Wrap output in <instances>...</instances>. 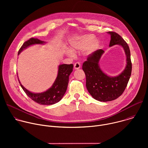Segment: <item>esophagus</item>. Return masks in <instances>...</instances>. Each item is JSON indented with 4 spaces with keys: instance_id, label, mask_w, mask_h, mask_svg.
<instances>
[{
    "instance_id": "34e87169",
    "label": "esophagus",
    "mask_w": 148,
    "mask_h": 148,
    "mask_svg": "<svg viewBox=\"0 0 148 148\" xmlns=\"http://www.w3.org/2000/svg\"><path fill=\"white\" fill-rule=\"evenodd\" d=\"M74 68L75 70H78L80 68V64L79 62H75L74 64Z\"/></svg>"
}]
</instances>
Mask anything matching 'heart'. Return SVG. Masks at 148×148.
Segmentation results:
<instances>
[{
  "label": "heart",
  "instance_id": "heart-1",
  "mask_svg": "<svg viewBox=\"0 0 148 148\" xmlns=\"http://www.w3.org/2000/svg\"><path fill=\"white\" fill-rule=\"evenodd\" d=\"M95 36L93 34H84L75 36L70 40V46L71 51L67 49L66 54L70 57L74 55L73 51H82L84 55L90 57L94 54L99 49L101 41L98 38H95Z\"/></svg>",
  "mask_w": 148,
  "mask_h": 148
}]
</instances>
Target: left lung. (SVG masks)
I'll list each match as a JSON object with an SVG mask.
<instances>
[{"mask_svg": "<svg viewBox=\"0 0 148 148\" xmlns=\"http://www.w3.org/2000/svg\"><path fill=\"white\" fill-rule=\"evenodd\" d=\"M111 36L110 47L121 46L126 55V66L118 75L111 77L101 69L99 62L104 53L102 49L88 57L83 63L82 70L86 76V87L91 95L96 100L107 102L114 100L123 92L130 78L132 71L131 53L128 44L121 36L115 32H109Z\"/></svg>", "mask_w": 148, "mask_h": 148, "instance_id": "1", "label": "left lung"}]
</instances>
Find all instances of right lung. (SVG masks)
I'll return each instance as SVG.
<instances>
[{"mask_svg": "<svg viewBox=\"0 0 148 148\" xmlns=\"http://www.w3.org/2000/svg\"><path fill=\"white\" fill-rule=\"evenodd\" d=\"M45 43L46 42L44 41H41L38 38H31L23 43L18 52V55L32 45H45ZM58 74L55 81L52 86L45 92L35 93L29 91L23 86L18 78L20 86L30 98L39 104L49 105L57 103L62 99L67 91L69 76L73 71V64H60L58 66Z\"/></svg>", "mask_w": 148, "mask_h": 148, "instance_id": "right-lung-1", "label": "right lung"}]
</instances>
